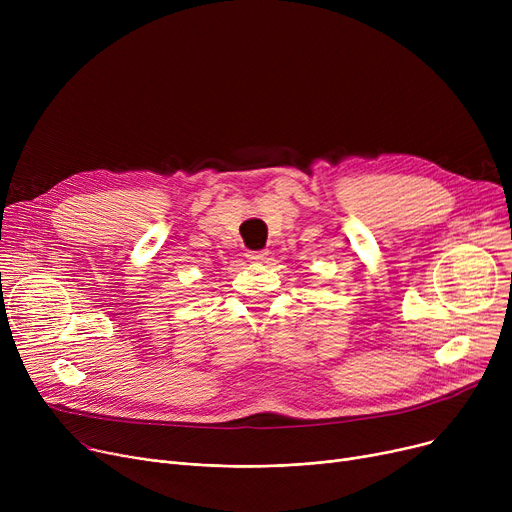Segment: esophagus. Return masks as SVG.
Returning <instances> with one entry per match:
<instances>
[{"mask_svg": "<svg viewBox=\"0 0 512 512\" xmlns=\"http://www.w3.org/2000/svg\"><path fill=\"white\" fill-rule=\"evenodd\" d=\"M267 257V251H249L247 253V259L251 261H263Z\"/></svg>", "mask_w": 512, "mask_h": 512, "instance_id": "esophagus-1", "label": "esophagus"}]
</instances>
